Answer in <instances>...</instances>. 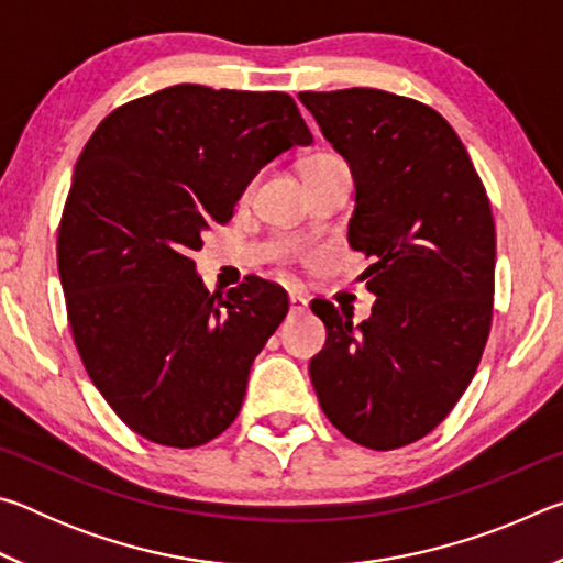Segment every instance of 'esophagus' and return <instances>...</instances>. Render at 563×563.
Listing matches in <instances>:
<instances>
[{"instance_id":"1","label":"esophagus","mask_w":563,"mask_h":563,"mask_svg":"<svg viewBox=\"0 0 563 563\" xmlns=\"http://www.w3.org/2000/svg\"><path fill=\"white\" fill-rule=\"evenodd\" d=\"M290 312H305L308 310V300L302 298V295H295V292H290Z\"/></svg>"}]
</instances>
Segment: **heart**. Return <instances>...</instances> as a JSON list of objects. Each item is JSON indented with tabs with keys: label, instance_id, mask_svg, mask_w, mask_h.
<instances>
[{
	"label": "heart",
	"instance_id": "obj_1",
	"mask_svg": "<svg viewBox=\"0 0 563 563\" xmlns=\"http://www.w3.org/2000/svg\"><path fill=\"white\" fill-rule=\"evenodd\" d=\"M335 161H340L335 154H316V156H310L308 161H305V164H302V174H305V170H312V168L335 164Z\"/></svg>",
	"mask_w": 563,
	"mask_h": 563
}]
</instances>
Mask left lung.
I'll list each match as a JSON object with an SVG mask.
<instances>
[{
	"label": "left lung",
	"instance_id": "8db88e82",
	"mask_svg": "<svg viewBox=\"0 0 563 563\" xmlns=\"http://www.w3.org/2000/svg\"><path fill=\"white\" fill-rule=\"evenodd\" d=\"M355 178L347 241L373 316L316 300L328 340L310 360L320 407L347 440L385 452L430 434L479 367L497 235L487 190L434 109L379 89L300 91Z\"/></svg>",
	"mask_w": 563,
	"mask_h": 563
}]
</instances>
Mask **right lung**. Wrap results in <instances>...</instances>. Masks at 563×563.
<instances>
[{
	"label": "right lung",
	"instance_id": "add662e5",
	"mask_svg": "<svg viewBox=\"0 0 563 563\" xmlns=\"http://www.w3.org/2000/svg\"><path fill=\"white\" fill-rule=\"evenodd\" d=\"M292 97L176 84L111 111L84 146L56 258L84 367L133 432L201 446L241 412L247 373L288 316L280 285L206 290L190 253L258 170L310 146Z\"/></svg>",
	"mask_w": 563,
	"mask_h": 563
}]
</instances>
